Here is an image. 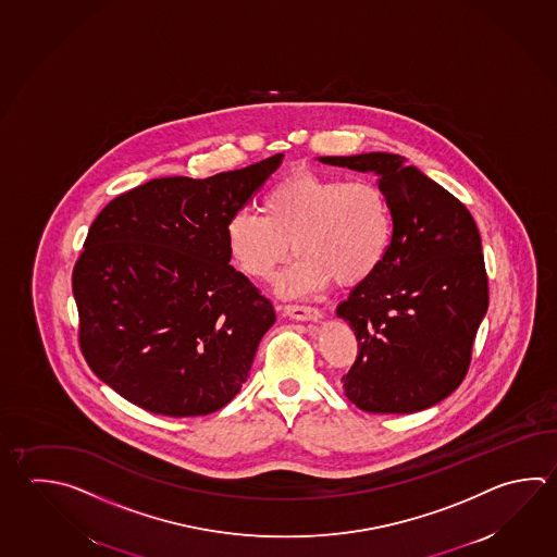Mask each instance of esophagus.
Returning <instances> with one entry per match:
<instances>
[{
	"label": "esophagus",
	"instance_id": "34e87169",
	"mask_svg": "<svg viewBox=\"0 0 557 557\" xmlns=\"http://www.w3.org/2000/svg\"><path fill=\"white\" fill-rule=\"evenodd\" d=\"M285 315L294 321H319L321 311L315 307H307V305H285Z\"/></svg>",
	"mask_w": 557,
	"mask_h": 557
}]
</instances>
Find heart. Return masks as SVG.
<instances>
[{"label":"heart","instance_id":"b5f03b06","mask_svg":"<svg viewBox=\"0 0 557 557\" xmlns=\"http://www.w3.org/2000/svg\"><path fill=\"white\" fill-rule=\"evenodd\" d=\"M224 238L234 263L253 280H270L294 242L299 258L280 280L284 295L315 292L331 280L352 287L384 262L392 210L386 193L372 181L299 169L268 190L263 214L232 212Z\"/></svg>","mask_w":557,"mask_h":557}]
</instances>
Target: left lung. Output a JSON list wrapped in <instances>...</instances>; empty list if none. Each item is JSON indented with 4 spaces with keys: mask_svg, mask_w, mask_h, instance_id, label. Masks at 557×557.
<instances>
[{
    "mask_svg": "<svg viewBox=\"0 0 557 557\" xmlns=\"http://www.w3.org/2000/svg\"><path fill=\"white\" fill-rule=\"evenodd\" d=\"M317 159L374 173L392 210L384 262L336 307L358 341L343 388L370 413L428 410L459 388L488 309L479 228L462 202L401 156Z\"/></svg>",
    "mask_w": 557,
    "mask_h": 557,
    "instance_id": "left-lung-1",
    "label": "left lung"
}]
</instances>
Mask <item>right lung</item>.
Masks as SVG:
<instances>
[{"label":"right lung","mask_w":557,"mask_h":557,"mask_svg":"<svg viewBox=\"0 0 557 557\" xmlns=\"http://www.w3.org/2000/svg\"><path fill=\"white\" fill-rule=\"evenodd\" d=\"M282 161L151 178L96 216L73 272L78 335L88 367L122 398L190 418L240 392L275 311L228 265L224 224Z\"/></svg>","instance_id":"add662e5"}]
</instances>
